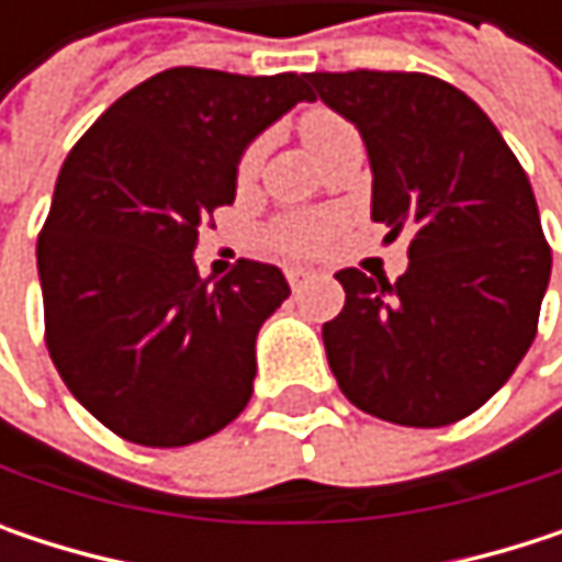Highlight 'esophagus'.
Here are the masks:
<instances>
[{"mask_svg": "<svg viewBox=\"0 0 562 562\" xmlns=\"http://www.w3.org/2000/svg\"><path fill=\"white\" fill-rule=\"evenodd\" d=\"M308 277H312V273H308V270H302V267H289V270H285V280H289V285H292L295 292L308 282Z\"/></svg>", "mask_w": 562, "mask_h": 562, "instance_id": "34e87169", "label": "esophagus"}]
</instances>
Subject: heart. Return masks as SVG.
Segmentation results:
<instances>
[{
  "label": "heart",
  "instance_id": "obj_1",
  "mask_svg": "<svg viewBox=\"0 0 562 562\" xmlns=\"http://www.w3.org/2000/svg\"><path fill=\"white\" fill-rule=\"evenodd\" d=\"M355 130L331 110H312L302 116V139L308 146V153L318 159L331 143L351 136ZM257 166V149H250L240 162V175H250ZM328 234V221L322 217H282L270 227V244L282 254H312Z\"/></svg>",
  "mask_w": 562,
  "mask_h": 562
}]
</instances>
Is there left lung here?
<instances>
[{
  "label": "left lung",
  "instance_id": "left-lung-1",
  "mask_svg": "<svg viewBox=\"0 0 562 562\" xmlns=\"http://www.w3.org/2000/svg\"><path fill=\"white\" fill-rule=\"evenodd\" d=\"M315 97L358 126L371 217L409 237L396 282L335 273L345 308L322 325L328 368L364 413L449 426L475 413L527 355L550 282L533 188L485 110L406 70L308 74Z\"/></svg>",
  "mask_w": 562,
  "mask_h": 562
}]
</instances>
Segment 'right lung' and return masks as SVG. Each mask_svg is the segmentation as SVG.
<instances>
[{"mask_svg": "<svg viewBox=\"0 0 562 562\" xmlns=\"http://www.w3.org/2000/svg\"><path fill=\"white\" fill-rule=\"evenodd\" d=\"M315 100L308 74L171 67L123 93L70 149L38 237L45 341L60 381L139 446H191L240 416L280 267L198 277V231L234 204L247 146Z\"/></svg>", "mask_w": 562, "mask_h": 562, "instance_id": "right-lung-1", "label": "right lung"}]
</instances>
